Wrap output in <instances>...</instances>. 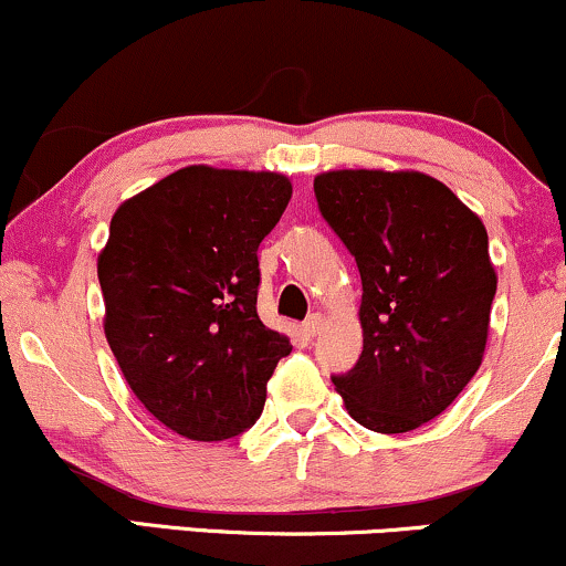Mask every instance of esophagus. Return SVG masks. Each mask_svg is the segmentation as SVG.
Instances as JSON below:
<instances>
[{"mask_svg": "<svg viewBox=\"0 0 566 566\" xmlns=\"http://www.w3.org/2000/svg\"><path fill=\"white\" fill-rule=\"evenodd\" d=\"M322 324H324V316H322V314H311L308 319L303 322V327H301L303 335H305V337H314V335L322 329Z\"/></svg>", "mask_w": 566, "mask_h": 566, "instance_id": "esophagus-1", "label": "esophagus"}]
</instances>
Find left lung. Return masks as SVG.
I'll list each match as a JSON object with an SVG mask.
<instances>
[{"mask_svg":"<svg viewBox=\"0 0 566 566\" xmlns=\"http://www.w3.org/2000/svg\"><path fill=\"white\" fill-rule=\"evenodd\" d=\"M314 191L361 274L365 348L337 394L369 431H415L482 365L497 290L484 223L423 172L329 170Z\"/></svg>","mask_w":566,"mask_h":566,"instance_id":"8db88e82","label":"left lung"}]
</instances>
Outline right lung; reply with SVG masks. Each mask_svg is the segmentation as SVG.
<instances>
[{"mask_svg":"<svg viewBox=\"0 0 566 566\" xmlns=\"http://www.w3.org/2000/svg\"><path fill=\"white\" fill-rule=\"evenodd\" d=\"M290 197L279 172L191 165L114 212L97 255L103 329L140 405L180 437L250 428L292 350L258 316V247Z\"/></svg>","mask_w":566,"mask_h":566,"instance_id":"obj_1","label":"right lung"}]
</instances>
